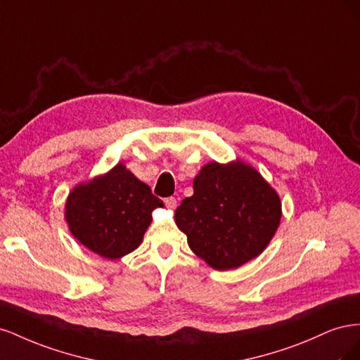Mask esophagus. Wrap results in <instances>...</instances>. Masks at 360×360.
<instances>
[{
  "instance_id": "34e87169",
  "label": "esophagus",
  "mask_w": 360,
  "mask_h": 360,
  "mask_svg": "<svg viewBox=\"0 0 360 360\" xmlns=\"http://www.w3.org/2000/svg\"><path fill=\"white\" fill-rule=\"evenodd\" d=\"M165 205L168 207L169 210H174V209H176V207H177V200L174 198V197H169V198L165 200Z\"/></svg>"
}]
</instances>
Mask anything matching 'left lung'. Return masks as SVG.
Here are the masks:
<instances>
[{
  "instance_id": "obj_1",
  "label": "left lung",
  "mask_w": 360,
  "mask_h": 360,
  "mask_svg": "<svg viewBox=\"0 0 360 360\" xmlns=\"http://www.w3.org/2000/svg\"><path fill=\"white\" fill-rule=\"evenodd\" d=\"M279 221L278 193L240 160L207 163L193 180V195L176 210L189 248L216 270L240 267L258 257Z\"/></svg>"
}]
</instances>
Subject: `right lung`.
Listing matches in <instances>:
<instances>
[{"instance_id":"right-lung-1","label":"right lung","mask_w":360,"mask_h":360,"mask_svg":"<svg viewBox=\"0 0 360 360\" xmlns=\"http://www.w3.org/2000/svg\"><path fill=\"white\" fill-rule=\"evenodd\" d=\"M156 207H163V202L118 163L105 176L70 192L66 221L84 246L115 259L141 245Z\"/></svg>"}]
</instances>
